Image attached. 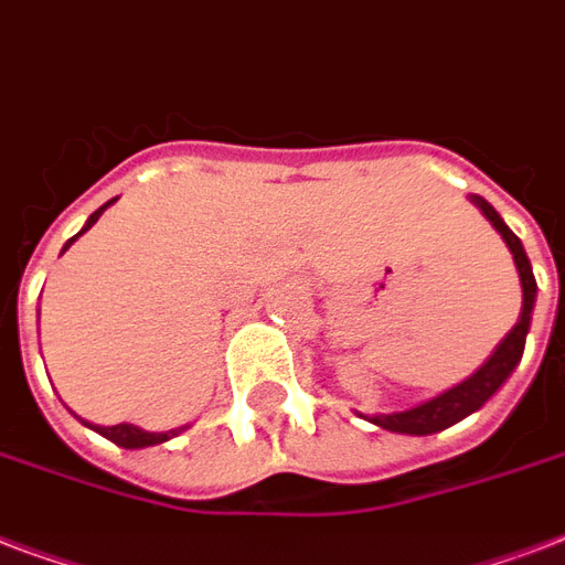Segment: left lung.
<instances>
[{
  "label": "left lung",
  "instance_id": "1",
  "mask_svg": "<svg viewBox=\"0 0 565 565\" xmlns=\"http://www.w3.org/2000/svg\"><path fill=\"white\" fill-rule=\"evenodd\" d=\"M470 202L486 214L491 226L498 228L500 237L507 241L509 253L515 258V267H519V277H521V291H524V300H521V316L519 324L509 330L507 337L500 339V345L494 348V354H491L482 366L465 379L461 384H456L447 393H440V396L428 398L417 408L408 411H398V414H375V417H369V423H375V426L387 428V431H398V435H435V431H444V428L456 426L459 419H465L468 414L479 411L486 402H489L494 393L500 390V384L512 375V369L519 366L521 354H524V339H527L530 330V312H533V303H536V279H533V267H530V258L521 247V241L515 237V232L503 223L498 211L486 202L482 196H470Z\"/></svg>",
  "mask_w": 565,
  "mask_h": 565
}]
</instances>
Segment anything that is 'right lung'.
<instances>
[{
    "mask_svg": "<svg viewBox=\"0 0 565 565\" xmlns=\"http://www.w3.org/2000/svg\"><path fill=\"white\" fill-rule=\"evenodd\" d=\"M113 202H116V199H109V202H106L104 207H97L95 214H92V217L86 220V226H83V232H88V228L95 226L97 217H100V214H104L106 207L113 205ZM83 232H79V235H83ZM79 235L71 237V241H67L65 247H71V244H74V241H76V237H79ZM184 428H186V426L169 428V431H142V428L134 426V423H118V426H95V431H97V435H104L106 440H113L116 447L142 449V447H154V444H163V440L175 438V435H181Z\"/></svg>",
    "mask_w": 565,
    "mask_h": 565,
    "instance_id": "obj_1",
    "label": "right lung"
}]
</instances>
